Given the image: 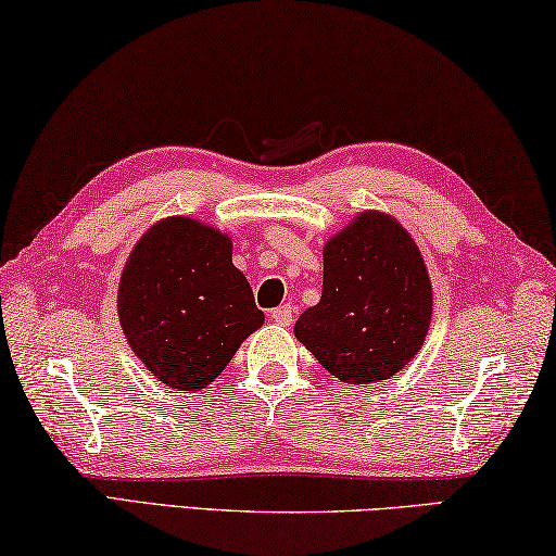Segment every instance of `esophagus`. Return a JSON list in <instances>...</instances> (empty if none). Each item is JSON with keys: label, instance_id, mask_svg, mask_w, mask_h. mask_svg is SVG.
<instances>
[{"label": "esophagus", "instance_id": "esophagus-1", "mask_svg": "<svg viewBox=\"0 0 556 556\" xmlns=\"http://www.w3.org/2000/svg\"><path fill=\"white\" fill-rule=\"evenodd\" d=\"M270 317H273V323H276V325L290 327V325H293V317H295V307L293 305H280V307L273 309Z\"/></svg>", "mask_w": 556, "mask_h": 556}]
</instances>
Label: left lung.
<instances>
[{
	"instance_id": "1",
	"label": "left lung",
	"mask_w": 556,
	"mask_h": 556,
	"mask_svg": "<svg viewBox=\"0 0 556 556\" xmlns=\"http://www.w3.org/2000/svg\"><path fill=\"white\" fill-rule=\"evenodd\" d=\"M432 317L425 261L401 224L364 212L325 247L323 298L295 337L346 383L395 376L422 346Z\"/></svg>"
}]
</instances>
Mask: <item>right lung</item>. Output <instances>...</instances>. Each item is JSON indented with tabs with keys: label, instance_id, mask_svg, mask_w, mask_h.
<instances>
[{
	"label": "right lung",
	"instance_id": "right-lung-1",
	"mask_svg": "<svg viewBox=\"0 0 556 556\" xmlns=\"http://www.w3.org/2000/svg\"><path fill=\"white\" fill-rule=\"evenodd\" d=\"M126 342L170 388L200 391L263 325L249 280L231 263V241L188 217L143 233L119 283Z\"/></svg>",
	"mask_w": 556,
	"mask_h": 556
}]
</instances>
